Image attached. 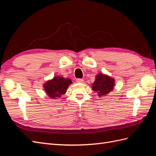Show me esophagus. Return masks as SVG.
Returning a JSON list of instances; mask_svg holds the SVG:
<instances>
[{
    "instance_id": "1",
    "label": "esophagus",
    "mask_w": 156,
    "mask_h": 156,
    "mask_svg": "<svg viewBox=\"0 0 156 156\" xmlns=\"http://www.w3.org/2000/svg\"><path fill=\"white\" fill-rule=\"evenodd\" d=\"M77 82L79 83H82L84 82V80L82 79H77Z\"/></svg>"
}]
</instances>
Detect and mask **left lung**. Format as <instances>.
<instances>
[{
    "instance_id": "left-lung-1",
    "label": "left lung",
    "mask_w": 156,
    "mask_h": 156,
    "mask_svg": "<svg viewBox=\"0 0 156 156\" xmlns=\"http://www.w3.org/2000/svg\"><path fill=\"white\" fill-rule=\"evenodd\" d=\"M115 85V80L107 75L98 73L95 81L92 84V88L96 92L99 97H103L112 91Z\"/></svg>"
}]
</instances>
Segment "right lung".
Listing matches in <instances>:
<instances>
[{
    "instance_id": "add662e5",
    "label": "right lung",
    "mask_w": 156,
    "mask_h": 156,
    "mask_svg": "<svg viewBox=\"0 0 156 156\" xmlns=\"http://www.w3.org/2000/svg\"><path fill=\"white\" fill-rule=\"evenodd\" d=\"M72 80L60 76H56L43 84L45 91L50 98L58 99L66 92L67 89L71 84Z\"/></svg>"
}]
</instances>
